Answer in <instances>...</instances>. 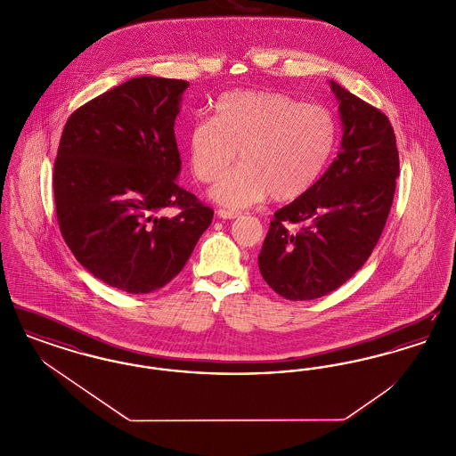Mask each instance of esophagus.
<instances>
[{
    "label": "esophagus",
    "instance_id": "1",
    "mask_svg": "<svg viewBox=\"0 0 456 456\" xmlns=\"http://www.w3.org/2000/svg\"><path fill=\"white\" fill-rule=\"evenodd\" d=\"M217 216L220 218H229V220H232V218H238L240 214H239V212H232V210H225V208H218Z\"/></svg>",
    "mask_w": 456,
    "mask_h": 456
}]
</instances>
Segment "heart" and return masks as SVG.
<instances>
[{
	"label": "heart",
	"mask_w": 456,
	"mask_h": 456,
	"mask_svg": "<svg viewBox=\"0 0 456 456\" xmlns=\"http://www.w3.org/2000/svg\"><path fill=\"white\" fill-rule=\"evenodd\" d=\"M216 118H200L188 134L196 179L212 183V198L244 208L270 195L290 201L305 195L325 173L337 149L338 126L320 104L273 90H232L216 104Z\"/></svg>",
	"instance_id": "1"
}]
</instances>
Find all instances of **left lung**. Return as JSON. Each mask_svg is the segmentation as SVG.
Returning a JSON list of instances; mask_svg holds the SVG:
<instances>
[{"label":"left lung","mask_w":456,"mask_h":456,"mask_svg":"<svg viewBox=\"0 0 456 456\" xmlns=\"http://www.w3.org/2000/svg\"><path fill=\"white\" fill-rule=\"evenodd\" d=\"M330 87L344 126L340 152L305 195L275 212L258 255L261 277L289 301L323 297L368 261L400 173L390 119L337 82Z\"/></svg>","instance_id":"obj_1"}]
</instances>
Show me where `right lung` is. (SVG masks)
Here are the masks:
<instances>
[{"label":"right lung","instance_id":"1","mask_svg":"<svg viewBox=\"0 0 456 456\" xmlns=\"http://www.w3.org/2000/svg\"><path fill=\"white\" fill-rule=\"evenodd\" d=\"M184 80L138 77L66 121L53 186L60 231L78 263L128 294H149L183 270L214 210L177 184L174 136ZM166 208L180 214L166 218Z\"/></svg>","mask_w":456,"mask_h":456}]
</instances>
